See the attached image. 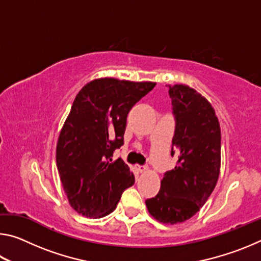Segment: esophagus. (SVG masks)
I'll list each match as a JSON object with an SVG mask.
<instances>
[{
  "label": "esophagus",
  "instance_id": "esophagus-1",
  "mask_svg": "<svg viewBox=\"0 0 261 261\" xmlns=\"http://www.w3.org/2000/svg\"><path fill=\"white\" fill-rule=\"evenodd\" d=\"M137 170H138L139 173H145V171L148 170V168L146 166H137Z\"/></svg>",
  "mask_w": 261,
  "mask_h": 261
}]
</instances>
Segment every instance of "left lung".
Instances as JSON below:
<instances>
[{"mask_svg": "<svg viewBox=\"0 0 261 261\" xmlns=\"http://www.w3.org/2000/svg\"><path fill=\"white\" fill-rule=\"evenodd\" d=\"M168 86L175 117L171 156L177 155V166L163 176L156 196L145 202L159 222L177 224L192 218L213 192L221 166V130L213 107L200 93L182 84Z\"/></svg>", "mask_w": 261, "mask_h": 261, "instance_id": "8db88e82", "label": "left lung"}]
</instances>
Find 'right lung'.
<instances>
[{
  "instance_id": "right-lung-1",
  "label": "right lung",
  "mask_w": 261,
  "mask_h": 261,
  "mask_svg": "<svg viewBox=\"0 0 261 261\" xmlns=\"http://www.w3.org/2000/svg\"><path fill=\"white\" fill-rule=\"evenodd\" d=\"M156 83L100 78L87 83L74 98L60 132L56 165L68 200L86 218H103L116 208L135 176L113 154L124 144L131 108Z\"/></svg>"
}]
</instances>
